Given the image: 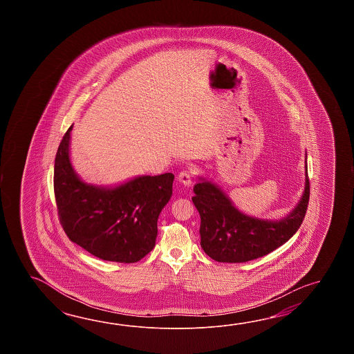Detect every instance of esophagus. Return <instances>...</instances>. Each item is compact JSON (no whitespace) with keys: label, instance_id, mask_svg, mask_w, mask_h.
<instances>
[{"label":"esophagus","instance_id":"34e87169","mask_svg":"<svg viewBox=\"0 0 354 354\" xmlns=\"http://www.w3.org/2000/svg\"><path fill=\"white\" fill-rule=\"evenodd\" d=\"M177 180H180L182 185L189 186V185L192 183V172H191V171H182V172H180V174H178Z\"/></svg>","mask_w":354,"mask_h":354}]
</instances>
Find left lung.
I'll list each match as a JSON object with an SVG mask.
<instances>
[{
  "label": "left lung",
  "instance_id": "8db88e82",
  "mask_svg": "<svg viewBox=\"0 0 354 354\" xmlns=\"http://www.w3.org/2000/svg\"><path fill=\"white\" fill-rule=\"evenodd\" d=\"M305 189L286 218L263 220L238 210L230 198L210 180L200 177L192 203L200 214L201 248L216 262L243 263L266 256L285 244L305 218L310 197L308 165Z\"/></svg>",
  "mask_w": 354,
  "mask_h": 354
}]
</instances>
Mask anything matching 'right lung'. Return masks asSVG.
Listing matches in <instances>:
<instances>
[{"instance_id":"right-lung-1","label":"right lung","mask_w":354,"mask_h":354,"mask_svg":"<svg viewBox=\"0 0 354 354\" xmlns=\"http://www.w3.org/2000/svg\"><path fill=\"white\" fill-rule=\"evenodd\" d=\"M73 125L63 136L54 162V195L69 241L92 256L134 263L156 245L157 221L172 196L174 176H139L116 187L83 182L69 158Z\"/></svg>"}]
</instances>
